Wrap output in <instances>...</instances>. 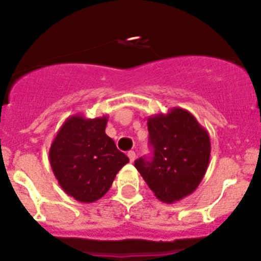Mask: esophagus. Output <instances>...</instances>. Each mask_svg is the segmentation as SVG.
<instances>
[{
	"instance_id": "esophagus-1",
	"label": "esophagus",
	"mask_w": 261,
	"mask_h": 261,
	"mask_svg": "<svg viewBox=\"0 0 261 261\" xmlns=\"http://www.w3.org/2000/svg\"><path fill=\"white\" fill-rule=\"evenodd\" d=\"M127 155H128V158H130V162H134V161H135V158H136V153H135L134 151H130V152H128Z\"/></svg>"
}]
</instances>
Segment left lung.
Here are the masks:
<instances>
[{
    "mask_svg": "<svg viewBox=\"0 0 261 261\" xmlns=\"http://www.w3.org/2000/svg\"><path fill=\"white\" fill-rule=\"evenodd\" d=\"M147 126L153 155L135 161V168L158 200L179 201L196 190L207 170L208 133L181 108L149 116Z\"/></svg>",
    "mask_w": 261,
    "mask_h": 261,
    "instance_id": "8db88e82",
    "label": "left lung"
}]
</instances>
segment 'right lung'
I'll list each match as a JSON object with an SVG mask.
<instances>
[{"mask_svg": "<svg viewBox=\"0 0 261 261\" xmlns=\"http://www.w3.org/2000/svg\"><path fill=\"white\" fill-rule=\"evenodd\" d=\"M108 116H70L60 127L49 151L50 164L60 187L80 202H94L108 193L128 162L106 134Z\"/></svg>", "mask_w": 261, "mask_h": 261, "instance_id": "1", "label": "right lung"}]
</instances>
